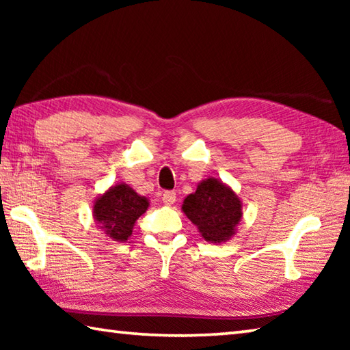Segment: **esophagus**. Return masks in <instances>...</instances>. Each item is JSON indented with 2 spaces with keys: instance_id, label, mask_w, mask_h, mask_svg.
<instances>
[{
  "instance_id": "34e87169",
  "label": "esophagus",
  "mask_w": 350,
  "mask_h": 350,
  "mask_svg": "<svg viewBox=\"0 0 350 350\" xmlns=\"http://www.w3.org/2000/svg\"><path fill=\"white\" fill-rule=\"evenodd\" d=\"M162 200L165 205H173L176 202V193L174 191H165L163 196H162Z\"/></svg>"
}]
</instances>
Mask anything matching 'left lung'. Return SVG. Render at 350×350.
I'll list each match as a JSON object with an SVG mask.
<instances>
[{
    "instance_id": "left-lung-1",
    "label": "left lung",
    "mask_w": 350,
    "mask_h": 350,
    "mask_svg": "<svg viewBox=\"0 0 350 350\" xmlns=\"http://www.w3.org/2000/svg\"><path fill=\"white\" fill-rule=\"evenodd\" d=\"M182 211L210 244L233 238L242 219V202L232 187L208 177L198 183L196 191L183 199Z\"/></svg>"
}]
</instances>
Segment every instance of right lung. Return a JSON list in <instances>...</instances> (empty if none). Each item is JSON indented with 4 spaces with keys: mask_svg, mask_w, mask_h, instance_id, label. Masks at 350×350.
<instances>
[{
    "mask_svg": "<svg viewBox=\"0 0 350 350\" xmlns=\"http://www.w3.org/2000/svg\"><path fill=\"white\" fill-rule=\"evenodd\" d=\"M150 206V200L140 196L125 182L109 187L94 200L92 217L97 227L117 242L128 241L133 234L135 221Z\"/></svg>",
    "mask_w": 350,
    "mask_h": 350,
    "instance_id": "1",
    "label": "right lung"
}]
</instances>
